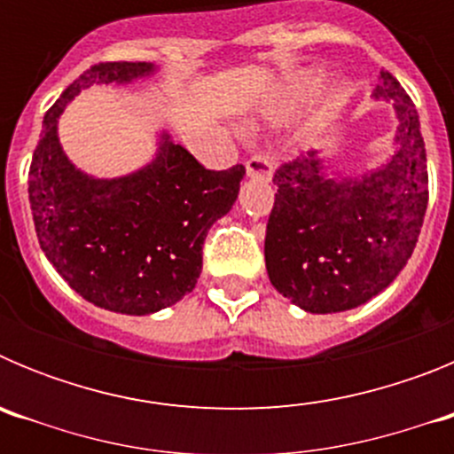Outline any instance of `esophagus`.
Segmentation results:
<instances>
[{"instance_id": "1", "label": "esophagus", "mask_w": 454, "mask_h": 454, "mask_svg": "<svg viewBox=\"0 0 454 454\" xmlns=\"http://www.w3.org/2000/svg\"><path fill=\"white\" fill-rule=\"evenodd\" d=\"M246 172H247V177H252V179H259V182H270L272 161L268 159V156L256 154L246 161Z\"/></svg>"}]
</instances>
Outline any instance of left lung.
<instances>
[{"mask_svg": "<svg viewBox=\"0 0 454 454\" xmlns=\"http://www.w3.org/2000/svg\"><path fill=\"white\" fill-rule=\"evenodd\" d=\"M377 99L398 115L391 161L362 177H327L318 152L275 170L266 224L272 286L309 314H336L375 298L407 266L427 208V159L416 106L391 72Z\"/></svg>", "mask_w": 454, "mask_h": 454, "instance_id": "obj_1", "label": "left lung"}]
</instances>
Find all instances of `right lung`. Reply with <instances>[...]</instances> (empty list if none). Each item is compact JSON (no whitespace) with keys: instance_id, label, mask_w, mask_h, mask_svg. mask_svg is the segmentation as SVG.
Masks as SVG:
<instances>
[{"instance_id":"obj_1","label":"right lung","mask_w":454,"mask_h":454,"mask_svg":"<svg viewBox=\"0 0 454 454\" xmlns=\"http://www.w3.org/2000/svg\"><path fill=\"white\" fill-rule=\"evenodd\" d=\"M145 61L90 66L43 120L29 168V202L38 243L56 272L88 302L115 314L147 316L188 295L202 272L211 224L239 198L246 168L207 170L170 136L150 166L118 179H95L67 161L56 124L82 88L147 77Z\"/></svg>"}]
</instances>
